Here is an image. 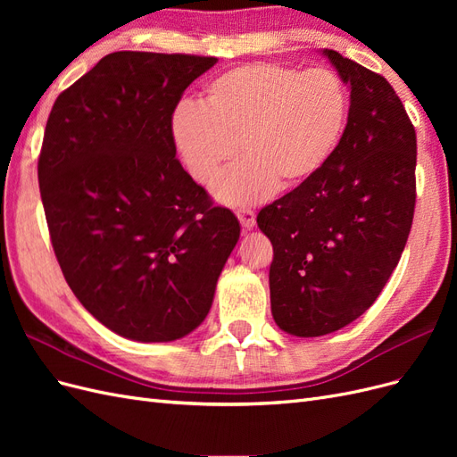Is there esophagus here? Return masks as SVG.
Masks as SVG:
<instances>
[{
	"label": "esophagus",
	"instance_id": "obj_1",
	"mask_svg": "<svg viewBox=\"0 0 457 457\" xmlns=\"http://www.w3.org/2000/svg\"><path fill=\"white\" fill-rule=\"evenodd\" d=\"M237 215H238V220L244 228H253L255 213L250 210V207H240V210H237Z\"/></svg>",
	"mask_w": 457,
	"mask_h": 457
}]
</instances>
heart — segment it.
<instances>
[{
	"label": "heart",
	"instance_id": "obj_1",
	"mask_svg": "<svg viewBox=\"0 0 457 457\" xmlns=\"http://www.w3.org/2000/svg\"><path fill=\"white\" fill-rule=\"evenodd\" d=\"M347 118V87L328 68L247 62L207 81L200 106L175 110L171 139L198 183H210L240 143L245 160L217 179L213 195L242 205L312 181L336 154Z\"/></svg>",
	"mask_w": 457,
	"mask_h": 457
}]
</instances>
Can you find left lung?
Wrapping results in <instances>:
<instances>
[{
    "mask_svg": "<svg viewBox=\"0 0 457 457\" xmlns=\"http://www.w3.org/2000/svg\"><path fill=\"white\" fill-rule=\"evenodd\" d=\"M351 89L343 139L312 181L262 207L272 244L270 311L318 337L364 314L404 252L416 205V129L383 76L324 49Z\"/></svg>",
    "mask_w": 457,
    "mask_h": 457,
    "instance_id": "1",
    "label": "left lung"
}]
</instances>
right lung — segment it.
<instances>
[{"mask_svg": "<svg viewBox=\"0 0 457 457\" xmlns=\"http://www.w3.org/2000/svg\"><path fill=\"white\" fill-rule=\"evenodd\" d=\"M215 62L110 53L51 108L37 179L53 250L81 305L121 337L165 343L196 329L240 238L171 139L175 106Z\"/></svg>", "mask_w": 457, "mask_h": 457, "instance_id": "add662e5", "label": "right lung"}]
</instances>
